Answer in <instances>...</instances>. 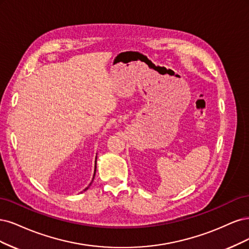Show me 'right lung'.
<instances>
[{
	"instance_id": "add662e5",
	"label": "right lung",
	"mask_w": 249,
	"mask_h": 249,
	"mask_svg": "<svg viewBox=\"0 0 249 249\" xmlns=\"http://www.w3.org/2000/svg\"><path fill=\"white\" fill-rule=\"evenodd\" d=\"M96 159H97V156H96ZM95 173H96V160H95V170H94V176H93V179H94V177H95ZM92 182H93V180H92ZM92 182L90 183V185L92 184ZM90 185H89V186H90ZM89 186L86 187V188H85V190H87L88 188H89Z\"/></svg>"
}]
</instances>
